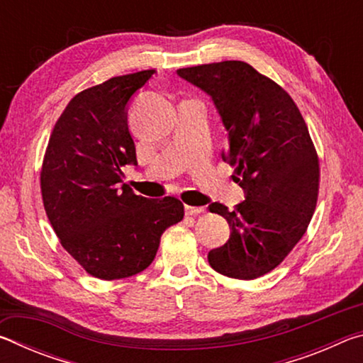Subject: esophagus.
Here are the masks:
<instances>
[{"label": "esophagus", "mask_w": 363, "mask_h": 363, "mask_svg": "<svg viewBox=\"0 0 363 363\" xmlns=\"http://www.w3.org/2000/svg\"><path fill=\"white\" fill-rule=\"evenodd\" d=\"M205 211V206H190V205H186V214H189V216H196V214L203 213Z\"/></svg>", "instance_id": "esophagus-1"}]
</instances>
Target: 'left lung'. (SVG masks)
<instances>
[{
  "label": "left lung",
  "mask_w": 363,
  "mask_h": 363,
  "mask_svg": "<svg viewBox=\"0 0 363 363\" xmlns=\"http://www.w3.org/2000/svg\"><path fill=\"white\" fill-rule=\"evenodd\" d=\"M177 75L211 96L227 131L223 158L235 168L247 200L232 211L210 205L230 225L223 247L208 253L216 272L255 280L281 264L315 211L320 162L291 96L242 60L179 69Z\"/></svg>",
  "instance_id": "1"
}]
</instances>
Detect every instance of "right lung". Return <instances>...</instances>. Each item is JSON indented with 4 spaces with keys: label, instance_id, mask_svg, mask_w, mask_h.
Instances as JSON below:
<instances>
[{
    "label": "right lung",
    "instance_id": "right-lung-1",
    "mask_svg": "<svg viewBox=\"0 0 363 363\" xmlns=\"http://www.w3.org/2000/svg\"><path fill=\"white\" fill-rule=\"evenodd\" d=\"M155 70L113 77L72 97L43 158V206L64 250L93 277L126 279L155 259L160 238L184 218L176 196L150 200L123 184L136 164L126 106Z\"/></svg>",
    "mask_w": 363,
    "mask_h": 363
}]
</instances>
